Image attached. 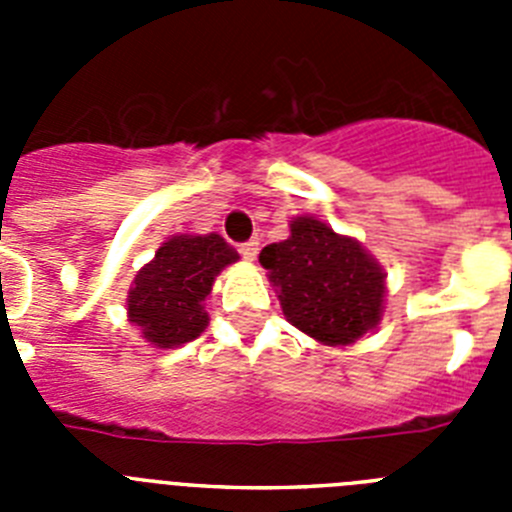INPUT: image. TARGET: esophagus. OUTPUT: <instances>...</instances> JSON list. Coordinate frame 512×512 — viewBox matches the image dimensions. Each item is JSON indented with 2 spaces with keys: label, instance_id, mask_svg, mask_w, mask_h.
<instances>
[{
  "label": "esophagus",
  "instance_id": "34e87169",
  "mask_svg": "<svg viewBox=\"0 0 512 512\" xmlns=\"http://www.w3.org/2000/svg\"><path fill=\"white\" fill-rule=\"evenodd\" d=\"M259 246H261L259 241L243 243V246H241V256H243V259H246V261H256V256H259Z\"/></svg>",
  "mask_w": 512,
  "mask_h": 512
}]
</instances>
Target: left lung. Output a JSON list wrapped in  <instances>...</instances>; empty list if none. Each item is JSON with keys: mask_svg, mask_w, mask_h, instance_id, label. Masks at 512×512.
Here are the masks:
<instances>
[{"mask_svg": "<svg viewBox=\"0 0 512 512\" xmlns=\"http://www.w3.org/2000/svg\"><path fill=\"white\" fill-rule=\"evenodd\" d=\"M284 318L323 346H351L382 320L387 274L356 238L312 215L259 253Z\"/></svg>", "mask_w": 512, "mask_h": 512, "instance_id": "obj_1", "label": "left lung"}]
</instances>
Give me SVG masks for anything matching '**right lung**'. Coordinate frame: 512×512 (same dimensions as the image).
Here are the masks:
<instances>
[{"mask_svg":"<svg viewBox=\"0 0 512 512\" xmlns=\"http://www.w3.org/2000/svg\"><path fill=\"white\" fill-rule=\"evenodd\" d=\"M241 259L223 235H171L130 284L128 320L153 348H179L210 323L205 300L225 266Z\"/></svg>","mask_w":512,"mask_h":512,"instance_id":"1","label":"right lung"}]
</instances>
